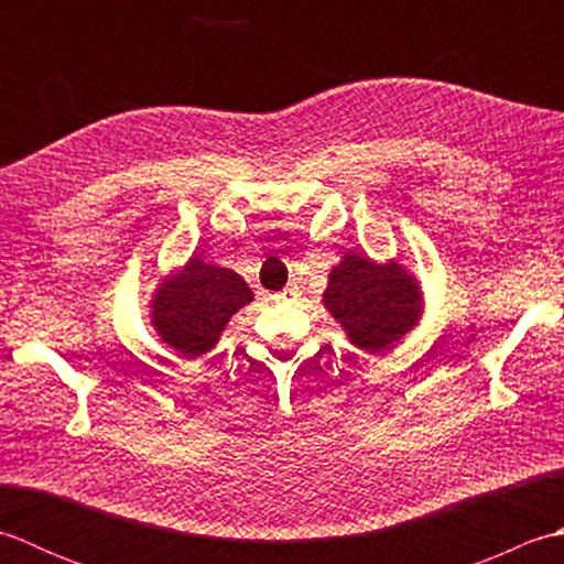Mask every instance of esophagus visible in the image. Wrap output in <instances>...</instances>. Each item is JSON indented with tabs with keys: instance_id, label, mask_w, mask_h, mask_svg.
<instances>
[{
	"instance_id": "34e87169",
	"label": "esophagus",
	"mask_w": 564,
	"mask_h": 564,
	"mask_svg": "<svg viewBox=\"0 0 564 564\" xmlns=\"http://www.w3.org/2000/svg\"><path fill=\"white\" fill-rule=\"evenodd\" d=\"M295 297H297V289H295V285H289V289H283L281 293H275L273 301L275 303H291V301H295Z\"/></svg>"
}]
</instances>
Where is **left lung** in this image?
Wrapping results in <instances>:
<instances>
[{"label":"left lung","instance_id":"left-lung-1","mask_svg":"<svg viewBox=\"0 0 564 564\" xmlns=\"http://www.w3.org/2000/svg\"><path fill=\"white\" fill-rule=\"evenodd\" d=\"M322 303L366 354H388L424 313V293L400 261L378 263L349 249L329 271Z\"/></svg>","mask_w":564,"mask_h":564}]
</instances>
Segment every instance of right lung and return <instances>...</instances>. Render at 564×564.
<instances>
[{"label": "right lung", "mask_w": 564, "mask_h": 564, "mask_svg": "<svg viewBox=\"0 0 564 564\" xmlns=\"http://www.w3.org/2000/svg\"><path fill=\"white\" fill-rule=\"evenodd\" d=\"M251 301L254 293L242 275L191 257L152 293L150 322L166 346L184 358H198L218 344L227 322Z\"/></svg>", "instance_id": "obj_1"}]
</instances>
